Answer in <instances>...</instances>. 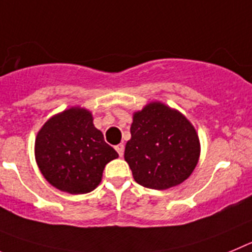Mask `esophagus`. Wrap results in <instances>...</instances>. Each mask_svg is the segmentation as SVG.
I'll return each mask as SVG.
<instances>
[{
  "instance_id": "1",
  "label": "esophagus",
  "mask_w": 252,
  "mask_h": 252,
  "mask_svg": "<svg viewBox=\"0 0 252 252\" xmlns=\"http://www.w3.org/2000/svg\"><path fill=\"white\" fill-rule=\"evenodd\" d=\"M115 151L118 152V154H119L121 157H123V154H124V146H123V144H118V146H115Z\"/></svg>"
}]
</instances>
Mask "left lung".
I'll return each instance as SVG.
<instances>
[{
	"instance_id": "left-lung-1",
	"label": "left lung",
	"mask_w": 252,
	"mask_h": 252,
	"mask_svg": "<svg viewBox=\"0 0 252 252\" xmlns=\"http://www.w3.org/2000/svg\"><path fill=\"white\" fill-rule=\"evenodd\" d=\"M124 159L135 182L152 189L178 186L191 176L199 158V139L187 118L159 101L133 114Z\"/></svg>"
}]
</instances>
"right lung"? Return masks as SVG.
Wrapping results in <instances>:
<instances>
[{"instance_id": "1", "label": "right lung", "mask_w": 252, "mask_h": 252, "mask_svg": "<svg viewBox=\"0 0 252 252\" xmlns=\"http://www.w3.org/2000/svg\"><path fill=\"white\" fill-rule=\"evenodd\" d=\"M35 158L50 185L81 194L98 187L105 165L118 153L94 126L92 113L74 106L50 118L38 130Z\"/></svg>"}]
</instances>
